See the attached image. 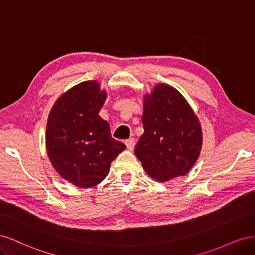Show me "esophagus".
Segmentation results:
<instances>
[{
	"label": "esophagus",
	"mask_w": 255,
	"mask_h": 255,
	"mask_svg": "<svg viewBox=\"0 0 255 255\" xmlns=\"http://www.w3.org/2000/svg\"><path fill=\"white\" fill-rule=\"evenodd\" d=\"M135 143H136V141H135L134 138H129V139H128V140L126 141V145H127V148H128V150H130V151H132V150L134 149Z\"/></svg>",
	"instance_id": "34e87169"
}]
</instances>
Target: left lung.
<instances>
[{
	"label": "left lung",
	"mask_w": 255,
	"mask_h": 255,
	"mask_svg": "<svg viewBox=\"0 0 255 255\" xmlns=\"http://www.w3.org/2000/svg\"><path fill=\"white\" fill-rule=\"evenodd\" d=\"M144 132L135 155L154 180L166 182L186 174L202 146V129L194 111L179 91L158 84L143 101Z\"/></svg>",
	"instance_id": "left-lung-1"
}]
</instances>
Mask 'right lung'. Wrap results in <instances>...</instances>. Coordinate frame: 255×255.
I'll return each mask as SVG.
<instances>
[{"label": "right lung", "instance_id": "add662e5", "mask_svg": "<svg viewBox=\"0 0 255 255\" xmlns=\"http://www.w3.org/2000/svg\"><path fill=\"white\" fill-rule=\"evenodd\" d=\"M106 97L98 82H83L59 97L49 114L48 156L56 172L78 187L101 183L112 161L126 149L99 116Z\"/></svg>", "mask_w": 255, "mask_h": 255}]
</instances>
